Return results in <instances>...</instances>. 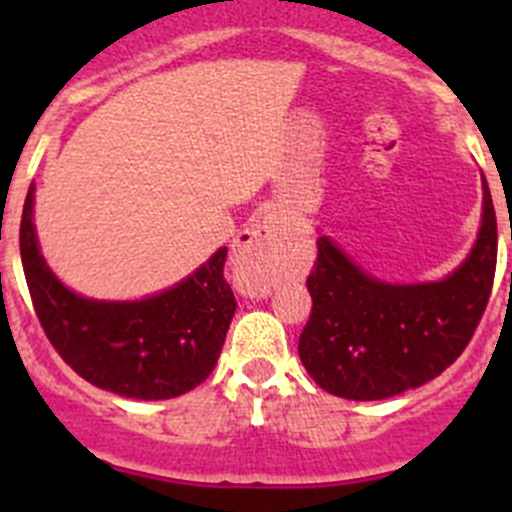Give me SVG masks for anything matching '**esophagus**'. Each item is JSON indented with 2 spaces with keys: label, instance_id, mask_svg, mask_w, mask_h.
<instances>
[{
  "label": "esophagus",
  "instance_id": "34e87169",
  "mask_svg": "<svg viewBox=\"0 0 512 512\" xmlns=\"http://www.w3.org/2000/svg\"><path fill=\"white\" fill-rule=\"evenodd\" d=\"M292 237V223L282 215L257 220L232 247L237 287L245 297H267L277 275V255Z\"/></svg>",
  "mask_w": 512,
  "mask_h": 512
}]
</instances>
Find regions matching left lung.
<instances>
[{"mask_svg": "<svg viewBox=\"0 0 512 512\" xmlns=\"http://www.w3.org/2000/svg\"><path fill=\"white\" fill-rule=\"evenodd\" d=\"M498 223L483 178V215L466 260L438 282L394 285L361 270L327 235L307 277L312 314L299 359L324 391L379 401L423 386L461 356L488 304Z\"/></svg>", "mask_w": 512, "mask_h": 512, "instance_id": "1", "label": "left lung"}]
</instances>
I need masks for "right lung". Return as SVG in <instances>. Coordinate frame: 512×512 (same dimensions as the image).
Returning <instances> with one entry per match:
<instances>
[{"label":"right lung","instance_id":"1","mask_svg":"<svg viewBox=\"0 0 512 512\" xmlns=\"http://www.w3.org/2000/svg\"><path fill=\"white\" fill-rule=\"evenodd\" d=\"M19 250L36 317L51 347L89 384L126 399H175L203 384L218 364L237 307L225 280L227 247L153 297L133 302L81 297L41 255L32 185Z\"/></svg>","mask_w":512,"mask_h":512}]
</instances>
